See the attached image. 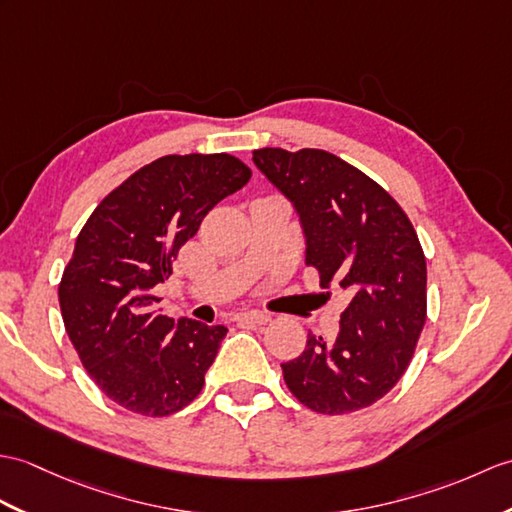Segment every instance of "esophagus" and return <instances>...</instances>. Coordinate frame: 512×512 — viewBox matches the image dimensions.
Wrapping results in <instances>:
<instances>
[{
    "label": "esophagus",
    "instance_id": "34e87169",
    "mask_svg": "<svg viewBox=\"0 0 512 512\" xmlns=\"http://www.w3.org/2000/svg\"><path fill=\"white\" fill-rule=\"evenodd\" d=\"M268 320H270V316L264 312H244V314L235 316L237 325H266Z\"/></svg>",
    "mask_w": 512,
    "mask_h": 512
}]
</instances>
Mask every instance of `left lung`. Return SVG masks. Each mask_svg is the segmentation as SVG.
<instances>
[{
    "label": "left lung",
    "mask_w": 512,
    "mask_h": 512,
    "mask_svg": "<svg viewBox=\"0 0 512 512\" xmlns=\"http://www.w3.org/2000/svg\"><path fill=\"white\" fill-rule=\"evenodd\" d=\"M253 163L299 216L320 288L349 299L334 340L310 334L299 358L281 364L285 384L320 414L371 406L406 373L425 325L419 237L395 198L336 154L259 148Z\"/></svg>",
    "instance_id": "8db88e82"
}]
</instances>
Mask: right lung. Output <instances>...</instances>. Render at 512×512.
Listing matches in <instances>:
<instances>
[{
	"instance_id": "add662e5",
	"label": "right lung",
	"mask_w": 512,
	"mask_h": 512,
	"mask_svg": "<svg viewBox=\"0 0 512 512\" xmlns=\"http://www.w3.org/2000/svg\"><path fill=\"white\" fill-rule=\"evenodd\" d=\"M248 178L231 154H168L128 176L82 227L58 301L82 366L117 406L168 417L198 397L229 329L168 318L152 288L172 275L202 218Z\"/></svg>"
}]
</instances>
